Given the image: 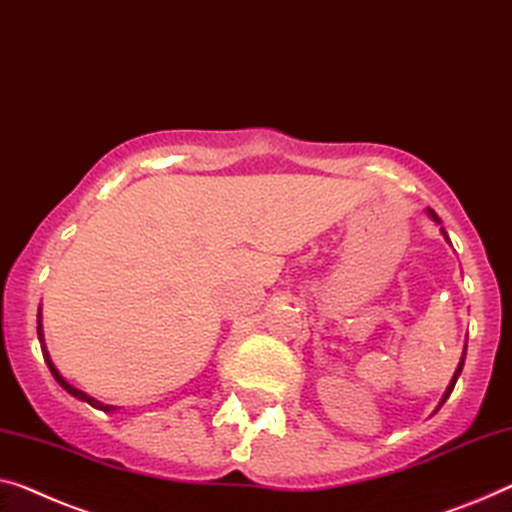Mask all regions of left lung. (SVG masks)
I'll use <instances>...</instances> for the list:
<instances>
[{
	"mask_svg": "<svg viewBox=\"0 0 512 512\" xmlns=\"http://www.w3.org/2000/svg\"><path fill=\"white\" fill-rule=\"evenodd\" d=\"M425 213H427V218L432 220L434 225H439V232L444 234V239H446V243H451V239H448V234H446V230L444 227H441V218L437 216V213H434L432 209H425ZM464 356H467V345H464V349H462V356H460V363H457V368H455V372H453V379H451V384L446 386V391H444V395H441V402H439V407L434 409V414H437V411L441 409V404H444L446 400H448V395L453 393V388H455V381H457V377H460V372H462V368H464Z\"/></svg>",
	"mask_w": 512,
	"mask_h": 512,
	"instance_id": "left-lung-1",
	"label": "left lung"
}]
</instances>
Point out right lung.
<instances>
[{
    "mask_svg": "<svg viewBox=\"0 0 512 512\" xmlns=\"http://www.w3.org/2000/svg\"><path fill=\"white\" fill-rule=\"evenodd\" d=\"M38 342H41V349H43V358H45V363H48V368H50V372H52V377L57 379V384L64 388L66 393H71L73 398H78V400H82V402H87V404H91V407L94 409H101V411H105V414H114V411H117L119 407H114V404H103L101 400H96V398H91V395H87L85 391H80V388H75L73 384H68V381L61 377V372L57 370V365L52 363V358H50V352H48V347H45V338H43V317H41V305H38Z\"/></svg>",
    "mask_w": 512,
    "mask_h": 512,
    "instance_id": "right-lung-1",
    "label": "right lung"
}]
</instances>
